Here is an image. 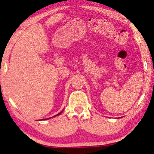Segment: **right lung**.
<instances>
[{"label":"right lung","mask_w":154,"mask_h":154,"mask_svg":"<svg viewBox=\"0 0 154 154\" xmlns=\"http://www.w3.org/2000/svg\"><path fill=\"white\" fill-rule=\"evenodd\" d=\"M61 113H62V111H61V113H59V114H57V115H56V116H59V115H60V114H61Z\"/></svg>","instance_id":"obj_1"}]
</instances>
